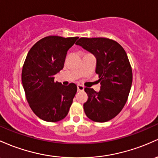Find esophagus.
Listing matches in <instances>:
<instances>
[{
  "label": "esophagus",
  "instance_id": "34e87169",
  "mask_svg": "<svg viewBox=\"0 0 158 158\" xmlns=\"http://www.w3.org/2000/svg\"><path fill=\"white\" fill-rule=\"evenodd\" d=\"M84 86H82V85H77V89L78 91H83L84 90Z\"/></svg>",
  "mask_w": 158,
  "mask_h": 158
}]
</instances>
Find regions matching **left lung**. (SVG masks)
Returning <instances> with one entry per match:
<instances>
[{
    "label": "left lung",
    "instance_id": "left-lung-1",
    "mask_svg": "<svg viewBox=\"0 0 158 158\" xmlns=\"http://www.w3.org/2000/svg\"><path fill=\"white\" fill-rule=\"evenodd\" d=\"M76 44L96 57V73L101 85L99 92L85 88L88 96L83 105L85 113L96 122L110 121L124 106L132 85V69L127 53L119 43L107 38L82 37Z\"/></svg>",
    "mask_w": 158,
    "mask_h": 158
}]
</instances>
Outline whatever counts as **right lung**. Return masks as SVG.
<instances>
[{
  "mask_svg": "<svg viewBox=\"0 0 158 158\" xmlns=\"http://www.w3.org/2000/svg\"><path fill=\"white\" fill-rule=\"evenodd\" d=\"M78 38L48 36L36 43L27 53L22 85L31 110L43 121L56 122L68 114L77 86L55 82V75L64 68L67 51Z\"/></svg>",
  "mask_w": 158,
  "mask_h": 158,
  "instance_id": "add662e5",
  "label": "right lung"
}]
</instances>
